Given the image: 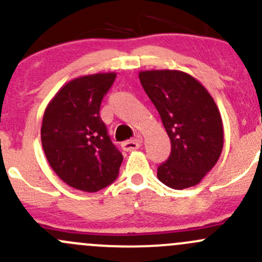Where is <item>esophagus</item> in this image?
Listing matches in <instances>:
<instances>
[{
	"instance_id": "1",
	"label": "esophagus",
	"mask_w": 262,
	"mask_h": 262,
	"mask_svg": "<svg viewBox=\"0 0 262 262\" xmlns=\"http://www.w3.org/2000/svg\"><path fill=\"white\" fill-rule=\"evenodd\" d=\"M141 144H142V139L137 138V139H133V141L123 142V143H121V148H123L124 150H126V152H130V150L138 149V148L141 147Z\"/></svg>"
}]
</instances>
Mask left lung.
Returning <instances> with one entry per match:
<instances>
[{
    "instance_id": "1",
    "label": "left lung",
    "mask_w": 262,
    "mask_h": 262,
    "mask_svg": "<svg viewBox=\"0 0 262 262\" xmlns=\"http://www.w3.org/2000/svg\"><path fill=\"white\" fill-rule=\"evenodd\" d=\"M139 80L171 141L170 157L157 168L158 180L176 190L195 186L223 149V123L213 97L181 71H142Z\"/></svg>"
}]
</instances>
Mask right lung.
Segmentation results:
<instances>
[{"instance_id":"add662e5","label":"right lung","mask_w":262,"mask_h":262,"mask_svg":"<svg viewBox=\"0 0 262 262\" xmlns=\"http://www.w3.org/2000/svg\"><path fill=\"white\" fill-rule=\"evenodd\" d=\"M115 77L110 72L75 78L55 94L44 112L41 144L50 167L60 180L82 191L109 186L123 162L99 115Z\"/></svg>"}]
</instances>
